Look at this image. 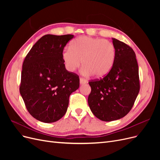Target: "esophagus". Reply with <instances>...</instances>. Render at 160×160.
I'll return each instance as SVG.
<instances>
[{
    "instance_id": "34e87169",
    "label": "esophagus",
    "mask_w": 160,
    "mask_h": 160,
    "mask_svg": "<svg viewBox=\"0 0 160 160\" xmlns=\"http://www.w3.org/2000/svg\"><path fill=\"white\" fill-rule=\"evenodd\" d=\"M79 82H80V84L81 85H83V84H85V83H88V81H87V80H85L83 78H80Z\"/></svg>"
}]
</instances>
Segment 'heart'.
I'll list each match as a JSON object with an SVG mask.
<instances>
[{
	"label": "heart",
	"mask_w": 160,
	"mask_h": 160,
	"mask_svg": "<svg viewBox=\"0 0 160 160\" xmlns=\"http://www.w3.org/2000/svg\"><path fill=\"white\" fill-rule=\"evenodd\" d=\"M61 57L66 69L74 72L81 65L82 74L93 75L101 78L112 69L116 57V49L112 42L99 38L81 36L71 42L70 47L62 51Z\"/></svg>",
	"instance_id": "obj_1"
}]
</instances>
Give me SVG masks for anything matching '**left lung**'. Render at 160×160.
<instances>
[{"label":"left lung","mask_w":160,"mask_h":160,"mask_svg":"<svg viewBox=\"0 0 160 160\" xmlns=\"http://www.w3.org/2000/svg\"><path fill=\"white\" fill-rule=\"evenodd\" d=\"M116 57L112 69L103 79L89 82L88 104L96 118L104 122L118 120L132 109L139 91V69L135 52L112 38Z\"/></svg>","instance_id":"obj_1"}]
</instances>
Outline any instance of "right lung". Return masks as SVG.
<instances>
[{
	"instance_id": "1",
	"label": "right lung",
	"mask_w": 160,
	"mask_h": 160,
	"mask_svg": "<svg viewBox=\"0 0 160 160\" xmlns=\"http://www.w3.org/2000/svg\"><path fill=\"white\" fill-rule=\"evenodd\" d=\"M72 35H46L38 39L22 64L20 93L34 118L52 123L63 117L69 98L79 88V76L67 71L61 52Z\"/></svg>"
}]
</instances>
